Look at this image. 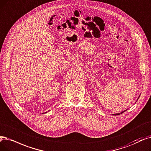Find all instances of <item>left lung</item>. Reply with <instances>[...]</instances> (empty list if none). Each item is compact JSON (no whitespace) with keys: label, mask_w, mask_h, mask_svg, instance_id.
Instances as JSON below:
<instances>
[{"label":"left lung","mask_w":151,"mask_h":151,"mask_svg":"<svg viewBox=\"0 0 151 151\" xmlns=\"http://www.w3.org/2000/svg\"><path fill=\"white\" fill-rule=\"evenodd\" d=\"M126 110H124V111H123V112H120V113H119V114H113V115H120V114H123V112H125Z\"/></svg>","instance_id":"8db88e82"}]
</instances>
